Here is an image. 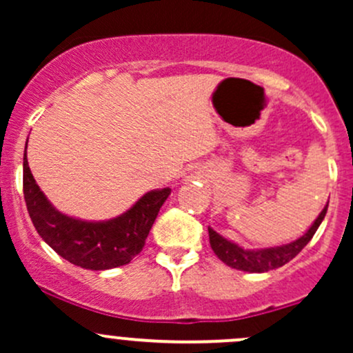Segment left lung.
I'll list each match as a JSON object with an SVG mask.
<instances>
[{"label": "left lung", "mask_w": 353, "mask_h": 353, "mask_svg": "<svg viewBox=\"0 0 353 353\" xmlns=\"http://www.w3.org/2000/svg\"><path fill=\"white\" fill-rule=\"evenodd\" d=\"M327 208H329V202L323 208L322 212L319 214V217L315 219V222L312 224V228L303 234L302 237H299L297 241L290 242V244L281 245V247H270V249H261V250H247L239 247L234 242L228 241L222 236H219L216 230L209 228V241L210 247L216 252V255L221 259L224 264L237 270H245V272H269L272 269H279V267L285 265L287 262L292 261L301 250L310 242V239L314 237V234L317 232L319 225L322 224L323 217L327 214Z\"/></svg>", "instance_id": "left-lung-1"}]
</instances>
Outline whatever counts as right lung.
<instances>
[{
	"label": "right lung",
	"instance_id": "obj_1",
	"mask_svg": "<svg viewBox=\"0 0 353 353\" xmlns=\"http://www.w3.org/2000/svg\"><path fill=\"white\" fill-rule=\"evenodd\" d=\"M23 192L36 230L52 250L83 269L106 270L129 264L143 250L149 230L171 189L144 194L123 216L111 221H79L52 208L36 184L24 152Z\"/></svg>",
	"mask_w": 353,
	"mask_h": 353
}]
</instances>
